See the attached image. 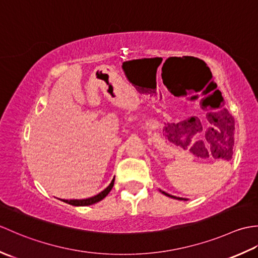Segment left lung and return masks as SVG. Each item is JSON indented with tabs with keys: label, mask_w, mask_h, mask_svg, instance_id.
<instances>
[{
	"label": "left lung",
	"mask_w": 258,
	"mask_h": 258,
	"mask_svg": "<svg viewBox=\"0 0 258 258\" xmlns=\"http://www.w3.org/2000/svg\"><path fill=\"white\" fill-rule=\"evenodd\" d=\"M220 125L224 126V128H227L225 130L226 131V134H225V139H224V141H231L232 145H234V131H235V120L233 118V116L229 113H225L223 115V117L220 119ZM225 143V142H224ZM232 154V153H231ZM163 194H165L166 196H169V197H173V199H177V200H184V199H180V197H175V196H172L169 195L167 193H165V191H162Z\"/></svg>",
	"instance_id": "obj_1"
}]
</instances>
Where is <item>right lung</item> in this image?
Returning a JSON list of instances; mask_svg holds the SVG:
<instances>
[{
	"label": "right lung",
	"mask_w": 258,
	"mask_h": 258,
	"mask_svg": "<svg viewBox=\"0 0 258 258\" xmlns=\"http://www.w3.org/2000/svg\"><path fill=\"white\" fill-rule=\"evenodd\" d=\"M114 179H115V177L113 178L111 184H109L105 189L102 190L101 193H98L95 196L90 197V199H85V200H61V201H63L64 203H68V204H70V205H73V206H89V205H92V204H95V203L102 201L104 197H105L109 193V191H111V189L113 188V185H114Z\"/></svg>",
	"instance_id": "right-lung-1"
}]
</instances>
